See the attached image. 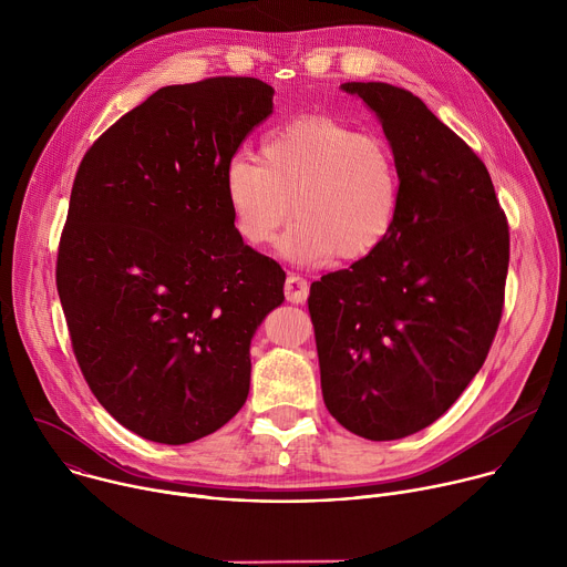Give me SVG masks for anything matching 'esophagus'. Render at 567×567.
Wrapping results in <instances>:
<instances>
[{"label": "esophagus", "mask_w": 567, "mask_h": 567, "mask_svg": "<svg viewBox=\"0 0 567 567\" xmlns=\"http://www.w3.org/2000/svg\"><path fill=\"white\" fill-rule=\"evenodd\" d=\"M307 296H309V285H307V280L291 274V276L287 278V282H285V298H287L289 302H293V305H302V302L307 300Z\"/></svg>", "instance_id": "1"}]
</instances>
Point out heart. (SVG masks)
Instances as JSON below:
<instances>
[{"instance_id":"b5f03b06","label":"heart","mask_w":567,"mask_h":567,"mask_svg":"<svg viewBox=\"0 0 567 567\" xmlns=\"http://www.w3.org/2000/svg\"><path fill=\"white\" fill-rule=\"evenodd\" d=\"M262 161L233 154L224 202L241 245L269 247L291 215L282 254L300 265L372 258L392 235L401 179L390 145L332 116H300L274 130Z\"/></svg>"}]
</instances>
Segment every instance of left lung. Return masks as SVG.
Instances as JSON below:
<instances>
[{"label": "left lung", "mask_w": 567, "mask_h": 567, "mask_svg": "<svg viewBox=\"0 0 567 567\" xmlns=\"http://www.w3.org/2000/svg\"><path fill=\"white\" fill-rule=\"evenodd\" d=\"M381 121L401 197L385 245L309 289L320 388L350 433L401 440L482 368L505 305L509 226L480 156L415 94L346 83Z\"/></svg>", "instance_id": "left-lung-1"}]
</instances>
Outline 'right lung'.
Instances as JSON below:
<instances>
[{"label":"right lung","mask_w":567,"mask_h":567,"mask_svg":"<svg viewBox=\"0 0 567 567\" xmlns=\"http://www.w3.org/2000/svg\"><path fill=\"white\" fill-rule=\"evenodd\" d=\"M271 112L258 78L161 87L80 161L58 296L87 385L145 440L206 437L249 396L251 339L285 271L235 235L221 175Z\"/></svg>","instance_id":"obj_1"}]
</instances>
